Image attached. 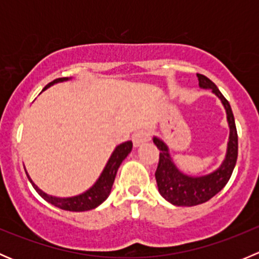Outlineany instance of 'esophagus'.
I'll use <instances>...</instances> for the list:
<instances>
[{
	"label": "esophagus",
	"instance_id": "esophagus-1",
	"mask_svg": "<svg viewBox=\"0 0 259 259\" xmlns=\"http://www.w3.org/2000/svg\"><path fill=\"white\" fill-rule=\"evenodd\" d=\"M149 140V133L146 130H138L137 133H134L133 135V143H134L135 148L140 146L142 144H144Z\"/></svg>",
	"mask_w": 259,
	"mask_h": 259
}]
</instances>
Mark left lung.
Masks as SVG:
<instances>
[{
  "mask_svg": "<svg viewBox=\"0 0 259 259\" xmlns=\"http://www.w3.org/2000/svg\"><path fill=\"white\" fill-rule=\"evenodd\" d=\"M197 76L199 80V88L211 90V93L221 100L227 114L229 138L227 143L226 156L219 168L209 174L199 177L188 176L179 170L169 153L168 145L160 138H153L154 144L160 150L159 164L155 171L158 190L164 199L178 207H193V205L202 204L218 194L231 178L238 156V135H237L236 122H234L231 105L213 81H210L204 75L197 74Z\"/></svg>",
  "mask_w": 259,
  "mask_h": 259,
  "instance_id": "obj_1",
  "label": "left lung"
}]
</instances>
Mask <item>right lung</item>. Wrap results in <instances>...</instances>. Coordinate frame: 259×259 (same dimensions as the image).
<instances>
[{"label": "right lung", "mask_w": 259, "mask_h": 259, "mask_svg": "<svg viewBox=\"0 0 259 259\" xmlns=\"http://www.w3.org/2000/svg\"><path fill=\"white\" fill-rule=\"evenodd\" d=\"M71 80V77H60V79L54 80L52 82L48 83V85L44 88L42 91H45L46 89H49L50 86L55 85V83L64 82V81ZM133 149V143L132 142H125L121 143L114 149L113 154L109 158L108 163H106L105 168L101 171L100 177L98 180L94 183L93 187L89 188L88 190H85L81 194L74 195V197H66V198H60L55 197V195H50L48 193L42 192L35 183L32 182V179L30 178L28 173L27 178L30 180V183L32 184V187L35 188L36 192L46 200L50 204L55 205V207L60 208V209L64 210H70V211H85L94 209V208L99 207L103 202H105L106 198L110 195L111 188H113L115 177H116L117 169H119L120 164L122 163L125 158L130 154ZM26 170V169H25Z\"/></svg>", "instance_id": "add662e5"}]
</instances>
